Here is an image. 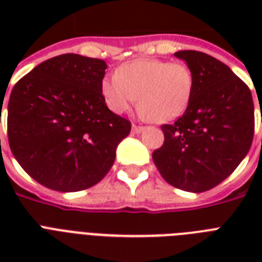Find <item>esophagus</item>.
Wrapping results in <instances>:
<instances>
[{
	"label": "esophagus",
	"instance_id": "1",
	"mask_svg": "<svg viewBox=\"0 0 262 262\" xmlns=\"http://www.w3.org/2000/svg\"><path fill=\"white\" fill-rule=\"evenodd\" d=\"M143 130H144V126H139V125H133V126H132V132L136 133V135H139V133H141Z\"/></svg>",
	"mask_w": 262,
	"mask_h": 262
}]
</instances>
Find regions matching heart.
I'll return each instance as SVG.
<instances>
[{"label": "heart", "instance_id": "obj_1", "mask_svg": "<svg viewBox=\"0 0 262 262\" xmlns=\"http://www.w3.org/2000/svg\"><path fill=\"white\" fill-rule=\"evenodd\" d=\"M193 90L194 76L186 63L158 58L129 61L100 84L110 110L122 114L130 108L139 95L140 114L155 123L179 118L190 103Z\"/></svg>", "mask_w": 262, "mask_h": 262}]
</instances>
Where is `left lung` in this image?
I'll return each instance as SVG.
<instances>
[{"label": "left lung", "mask_w": 262, "mask_h": 262, "mask_svg": "<svg viewBox=\"0 0 262 262\" xmlns=\"http://www.w3.org/2000/svg\"><path fill=\"white\" fill-rule=\"evenodd\" d=\"M194 76L190 103L172 125H163V145L152 154L166 182L193 193L227 178L248 155L254 135L249 87L219 59L194 50L177 51Z\"/></svg>", "instance_id": "1"}]
</instances>
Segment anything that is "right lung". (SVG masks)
Here are the masks:
<instances>
[{
  "label": "right lung",
  "instance_id": "right-lung-1",
  "mask_svg": "<svg viewBox=\"0 0 262 262\" xmlns=\"http://www.w3.org/2000/svg\"><path fill=\"white\" fill-rule=\"evenodd\" d=\"M106 69L103 59L57 55L35 67L10 92V151L43 186L84 190L110 171L132 125L106 106L100 91Z\"/></svg>",
  "mask_w": 262,
  "mask_h": 262
}]
</instances>
